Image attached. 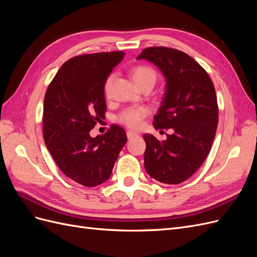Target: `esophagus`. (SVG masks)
Masks as SVG:
<instances>
[{"instance_id": "34e87169", "label": "esophagus", "mask_w": 257, "mask_h": 257, "mask_svg": "<svg viewBox=\"0 0 257 257\" xmlns=\"http://www.w3.org/2000/svg\"><path fill=\"white\" fill-rule=\"evenodd\" d=\"M126 135H127V138H128V139H131V138H133V137L137 136V134H136V133H134V132H132V131H128L127 133H126Z\"/></svg>"}]
</instances>
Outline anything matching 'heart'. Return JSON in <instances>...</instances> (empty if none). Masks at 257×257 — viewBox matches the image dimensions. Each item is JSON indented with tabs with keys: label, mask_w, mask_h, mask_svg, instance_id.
Returning a JSON list of instances; mask_svg holds the SVG:
<instances>
[{
	"label": "heart",
	"mask_w": 257,
	"mask_h": 257,
	"mask_svg": "<svg viewBox=\"0 0 257 257\" xmlns=\"http://www.w3.org/2000/svg\"><path fill=\"white\" fill-rule=\"evenodd\" d=\"M132 77H133L134 81L139 88L146 83H151L154 85L155 81H157V73H155L154 69L149 66L144 65L136 66L133 69V72H132ZM112 79L113 76H109L105 82L106 93H108L110 90ZM149 108H147L145 106L128 107L118 114L116 120H118V122L122 123L123 125H125L130 128H138L141 127L144 118L147 114H149Z\"/></svg>",
	"instance_id": "obj_1"
}]
</instances>
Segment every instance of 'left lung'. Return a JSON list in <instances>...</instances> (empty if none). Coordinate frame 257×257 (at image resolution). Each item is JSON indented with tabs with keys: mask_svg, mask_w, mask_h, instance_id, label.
I'll return each mask as SVG.
<instances>
[{
	"mask_svg": "<svg viewBox=\"0 0 257 257\" xmlns=\"http://www.w3.org/2000/svg\"><path fill=\"white\" fill-rule=\"evenodd\" d=\"M158 66L166 80L165 94L153 125L173 128L166 141L145 134V168L162 183L179 184L201 166L215 136L219 108L209 75L188 54L173 48L150 47L137 60Z\"/></svg>",
	"mask_w": 257,
	"mask_h": 257,
	"instance_id": "obj_1",
	"label": "left lung"
}]
</instances>
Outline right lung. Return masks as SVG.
<instances>
[{"instance_id":"obj_1","label":"right lung","mask_w":257,"mask_h":257,"mask_svg":"<svg viewBox=\"0 0 257 257\" xmlns=\"http://www.w3.org/2000/svg\"><path fill=\"white\" fill-rule=\"evenodd\" d=\"M123 51L81 54L66 61L50 82L44 99V141L66 177L83 186H96L111 176L126 133L112 125L91 137L106 111L104 87Z\"/></svg>"}]
</instances>
